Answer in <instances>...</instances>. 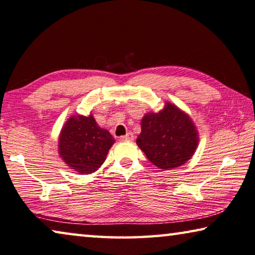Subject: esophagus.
I'll return each instance as SVG.
<instances>
[{"mask_svg":"<svg viewBox=\"0 0 255 255\" xmlns=\"http://www.w3.org/2000/svg\"><path fill=\"white\" fill-rule=\"evenodd\" d=\"M121 139H124V140H134V135H132V132H127L126 135L125 136H123L121 137Z\"/></svg>","mask_w":255,"mask_h":255,"instance_id":"34e87169","label":"esophagus"}]
</instances>
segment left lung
I'll use <instances>...</instances> for the list:
<instances>
[{
  "mask_svg": "<svg viewBox=\"0 0 255 255\" xmlns=\"http://www.w3.org/2000/svg\"><path fill=\"white\" fill-rule=\"evenodd\" d=\"M138 147L159 169L180 167L199 145V132L187 113L167 102L159 112H148L140 123Z\"/></svg>",
  "mask_w": 255,
  "mask_h": 255,
  "instance_id": "left-lung-1",
  "label": "left lung"
}]
</instances>
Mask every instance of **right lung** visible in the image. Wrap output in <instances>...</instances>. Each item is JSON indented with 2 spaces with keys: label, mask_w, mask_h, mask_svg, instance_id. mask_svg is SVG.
Wrapping results in <instances>:
<instances>
[{
  "label": "right lung",
  "mask_w": 255,
  "mask_h": 255,
  "mask_svg": "<svg viewBox=\"0 0 255 255\" xmlns=\"http://www.w3.org/2000/svg\"><path fill=\"white\" fill-rule=\"evenodd\" d=\"M115 142L110 132L96 124L93 115L72 116L60 132L59 154L70 169L88 175L103 164Z\"/></svg>",
  "instance_id": "1"
}]
</instances>
